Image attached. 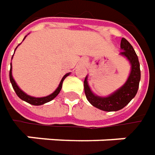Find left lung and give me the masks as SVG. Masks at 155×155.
Returning <instances> with one entry per match:
<instances>
[{"instance_id":"8db88e82","label":"left lung","mask_w":155,"mask_h":155,"mask_svg":"<svg viewBox=\"0 0 155 155\" xmlns=\"http://www.w3.org/2000/svg\"><path fill=\"white\" fill-rule=\"evenodd\" d=\"M121 50L120 55L126 58L131 65L128 79L122 87L107 97H99L91 90L88 84V76L85 77L84 82L87 100L94 107L104 111H117L123 109L135 97L139 88L140 70L138 57L133 46L124 38L121 40Z\"/></svg>"}]
</instances>
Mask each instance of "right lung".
I'll return each instance as SVG.
<instances>
[{
  "instance_id": "add662e5",
  "label": "right lung",
  "mask_w": 155,
  "mask_h": 155,
  "mask_svg": "<svg viewBox=\"0 0 155 155\" xmlns=\"http://www.w3.org/2000/svg\"><path fill=\"white\" fill-rule=\"evenodd\" d=\"M26 37L27 36H25V38L24 39H26ZM21 45V44H20ZM20 45H18V46ZM17 46V47H18ZM17 47L15 48V50L17 49ZM14 54H15V52H14ZM12 58H13V57H12ZM71 74V72H69V73H66V74L64 75V77L62 78V79L60 81V83H59V84H58V86L56 90L53 91V92L50 94L49 96H46V97H32V96H29V95H27V93H25L22 90H21L20 87L18 86V84H16V82L14 79V78H13V75H12V63L10 64V71H9V78H10V82H11V84H12V86L14 88V90H15V93H16V95L21 99V100H23V101H25V102H27L28 104H32V105H36V106H39V105H42V104H46V103H48V102H50L51 101L52 99H54L58 95V93L60 92V91H61V88H62V84H63V81L65 79V78L66 77H68L69 75Z\"/></svg>"
}]
</instances>
